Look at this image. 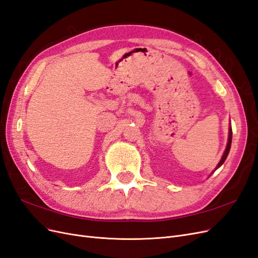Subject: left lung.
Instances as JSON below:
<instances>
[{"label": "left lung", "mask_w": 258, "mask_h": 258, "mask_svg": "<svg viewBox=\"0 0 258 258\" xmlns=\"http://www.w3.org/2000/svg\"><path fill=\"white\" fill-rule=\"evenodd\" d=\"M231 138H232V132H231V127H230V130H229V138H228L227 148H226V150H225V153H224V156H223L222 160H220V162H219V163H218L217 167H219L220 165H222V164L224 163L225 160H226V158H227V156H228V153H229V150H230V146H231Z\"/></svg>", "instance_id": "8db88e82"}]
</instances>
